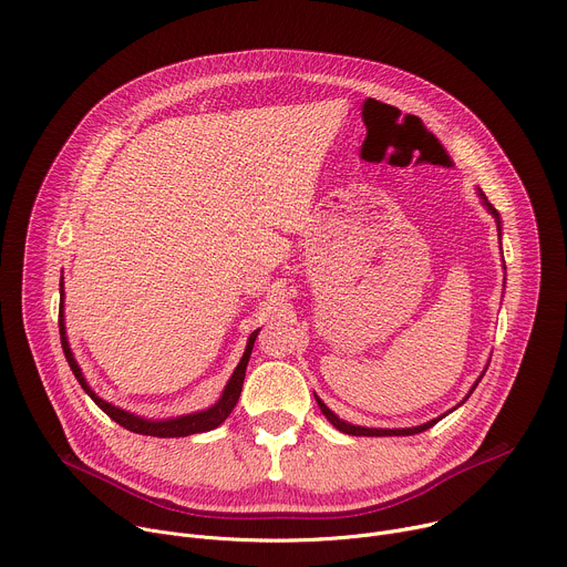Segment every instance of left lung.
Masks as SVG:
<instances>
[{
	"mask_svg": "<svg viewBox=\"0 0 567 567\" xmlns=\"http://www.w3.org/2000/svg\"><path fill=\"white\" fill-rule=\"evenodd\" d=\"M477 195H480V199H482V206L484 208H487L492 215H494V219H496V226H498V235L503 237V221H501V213L489 204V199L487 197H484V193L477 188ZM503 249V247H501ZM505 271H507V267H503ZM487 368H489V363L487 365H484V370H482V374L475 379V383L471 385V390L466 392V396L457 403V406L455 409H460L462 406V403L471 396V392L475 390V385L480 383V379L484 377V372H487ZM316 396V401H318V409H320V413L322 415H326L328 420H330V424L334 426V429H339L341 433H348V435H363V437H392V435H415V433H424V431H429L431 426H435L442 417H446L449 413H453L455 409H451L449 413H444V415H440V417H435V420H431V422H426V424H420V426H413V429H368V426H357V424H350V422H346V420H341L337 413H332L328 406H326V403H322V399L318 396V394H313Z\"/></svg>",
	"mask_w": 567,
	"mask_h": 567,
	"instance_id": "left-lung-1",
	"label": "left lung"
}]
</instances>
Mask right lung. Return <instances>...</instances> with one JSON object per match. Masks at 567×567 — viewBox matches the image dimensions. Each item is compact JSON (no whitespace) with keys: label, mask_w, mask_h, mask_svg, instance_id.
I'll use <instances>...</instances> for the list:
<instances>
[{"label":"right lung","mask_w":567,"mask_h":567,"mask_svg":"<svg viewBox=\"0 0 567 567\" xmlns=\"http://www.w3.org/2000/svg\"><path fill=\"white\" fill-rule=\"evenodd\" d=\"M64 285L60 282V313H58V326H60V343H62V350H64V357H66V363L73 372V377L78 379V383L83 385V390L94 399L96 406L110 415L116 424H121L123 429L132 431V433H138V435H152V437H188V435H195V433H206V431H213L217 429L228 415L230 411L235 409V403L239 399V392H241V385H245V374H247V365H249V359H251V350H254V343H256V337L260 330H256L249 341H247V348H245V354H241L237 368L233 370L228 383L224 385L221 390V396L213 403L210 409L206 411H197V413H190V415H179V417H171V420H147V417H141V415H134L130 411H123L118 406H114V403L101 399L87 383L83 370H80L71 348H69V339H66V328H64Z\"/></svg>","instance_id":"1"}]
</instances>
